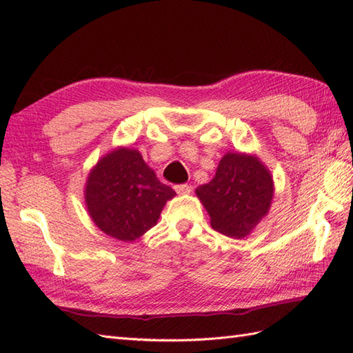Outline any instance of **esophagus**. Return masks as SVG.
<instances>
[{"label":"esophagus","mask_w":353,"mask_h":353,"mask_svg":"<svg viewBox=\"0 0 353 353\" xmlns=\"http://www.w3.org/2000/svg\"><path fill=\"white\" fill-rule=\"evenodd\" d=\"M174 190H176L179 196H186V194L191 192V186H188V185H176Z\"/></svg>","instance_id":"34e87169"}]
</instances>
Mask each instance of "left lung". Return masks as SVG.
<instances>
[{
  "instance_id": "obj_1",
  "label": "left lung",
  "mask_w": 353,
  "mask_h": 353,
  "mask_svg": "<svg viewBox=\"0 0 353 353\" xmlns=\"http://www.w3.org/2000/svg\"><path fill=\"white\" fill-rule=\"evenodd\" d=\"M196 194L209 214L212 229L241 239L250 235L268 214L274 182L256 154L228 152L212 181L199 186Z\"/></svg>"
}]
</instances>
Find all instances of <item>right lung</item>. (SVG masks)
Here are the masks:
<instances>
[{
  "instance_id": "obj_1",
  "label": "right lung",
  "mask_w": 353,
  "mask_h": 353,
  "mask_svg": "<svg viewBox=\"0 0 353 353\" xmlns=\"http://www.w3.org/2000/svg\"><path fill=\"white\" fill-rule=\"evenodd\" d=\"M176 196L159 182L137 148L117 147L89 171L85 205L104 234L130 243L156 226L162 209Z\"/></svg>"
}]
</instances>
